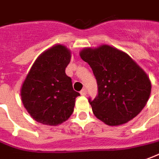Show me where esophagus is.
Wrapping results in <instances>:
<instances>
[{"instance_id": "esophagus-1", "label": "esophagus", "mask_w": 159, "mask_h": 159, "mask_svg": "<svg viewBox=\"0 0 159 159\" xmlns=\"http://www.w3.org/2000/svg\"><path fill=\"white\" fill-rule=\"evenodd\" d=\"M86 93H87L86 89H82V90L80 91V94H81L82 96H85V95H86Z\"/></svg>"}]
</instances>
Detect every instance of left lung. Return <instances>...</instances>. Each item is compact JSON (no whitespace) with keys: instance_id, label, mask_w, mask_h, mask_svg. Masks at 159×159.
I'll list each match as a JSON object with an SVG mask.
<instances>
[{"instance_id":"obj_1","label":"left lung","mask_w":159,"mask_h":159,"mask_svg":"<svg viewBox=\"0 0 159 159\" xmlns=\"http://www.w3.org/2000/svg\"><path fill=\"white\" fill-rule=\"evenodd\" d=\"M98 84V96L89 98L93 114L108 125L132 120L148 101L152 84L143 69L123 51L108 45L80 52Z\"/></svg>"}]
</instances>
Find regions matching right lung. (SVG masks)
<instances>
[{
	"mask_svg": "<svg viewBox=\"0 0 159 159\" xmlns=\"http://www.w3.org/2000/svg\"><path fill=\"white\" fill-rule=\"evenodd\" d=\"M71 52L55 45L36 59L23 82L20 96L23 106L33 119L48 125H58L69 119L80 93L66 74Z\"/></svg>",
	"mask_w": 159,
	"mask_h": 159,
	"instance_id": "right-lung-1",
	"label": "right lung"
}]
</instances>
